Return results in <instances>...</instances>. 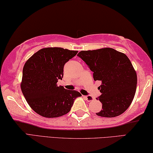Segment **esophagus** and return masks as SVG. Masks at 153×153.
<instances>
[{"mask_svg":"<svg viewBox=\"0 0 153 153\" xmlns=\"http://www.w3.org/2000/svg\"><path fill=\"white\" fill-rule=\"evenodd\" d=\"M85 99H86V100L87 101H91L94 100V98H93L91 95H87V96H85Z\"/></svg>","mask_w":153,"mask_h":153,"instance_id":"34e87169","label":"esophagus"}]
</instances>
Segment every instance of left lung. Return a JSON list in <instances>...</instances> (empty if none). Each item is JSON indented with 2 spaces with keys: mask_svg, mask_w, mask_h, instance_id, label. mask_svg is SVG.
Listing matches in <instances>:
<instances>
[{
  "mask_svg": "<svg viewBox=\"0 0 153 153\" xmlns=\"http://www.w3.org/2000/svg\"><path fill=\"white\" fill-rule=\"evenodd\" d=\"M77 56L93 72L94 81H101V95L97 100L102 109L96 113L101 117H114L124 113L134 97L137 74L129 58L111 48L81 51Z\"/></svg>",
  "mask_w": 153,
  "mask_h": 153,
  "instance_id": "obj_1",
  "label": "left lung"
}]
</instances>
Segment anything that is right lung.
<instances>
[{
    "mask_svg": "<svg viewBox=\"0 0 153 153\" xmlns=\"http://www.w3.org/2000/svg\"><path fill=\"white\" fill-rule=\"evenodd\" d=\"M78 51L45 48L32 55L23 68L21 89L31 108L43 117H58L71 111L75 99L81 94L58 86L62 80L64 66Z\"/></svg>",
    "mask_w": 153,
    "mask_h": 153,
    "instance_id": "1",
    "label": "right lung"
}]
</instances>
